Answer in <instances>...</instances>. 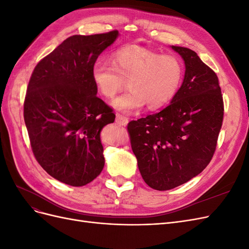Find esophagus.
<instances>
[{"label":"esophagus","mask_w":249,"mask_h":249,"mask_svg":"<svg viewBox=\"0 0 249 249\" xmlns=\"http://www.w3.org/2000/svg\"><path fill=\"white\" fill-rule=\"evenodd\" d=\"M115 122L117 124H119L120 125H126L127 124H129V119H127L126 117H124V115H122V114H116Z\"/></svg>","instance_id":"34e87169"}]
</instances>
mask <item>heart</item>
I'll list each match as a JSON object with an SVG mask.
<instances>
[{
    "mask_svg": "<svg viewBox=\"0 0 249 249\" xmlns=\"http://www.w3.org/2000/svg\"><path fill=\"white\" fill-rule=\"evenodd\" d=\"M93 84L106 99H112L127 82L129 92L111 103L112 107L131 114L147 106L157 110L168 105L182 85L184 66L172 55H161L139 46H127L117 50L112 64L97 61L91 70Z\"/></svg>",
    "mask_w": 249,
    "mask_h": 249,
    "instance_id": "obj_1",
    "label": "heart"
}]
</instances>
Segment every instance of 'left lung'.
<instances>
[{"label":"left lung","mask_w":249,"mask_h":249,"mask_svg":"<svg viewBox=\"0 0 249 249\" xmlns=\"http://www.w3.org/2000/svg\"><path fill=\"white\" fill-rule=\"evenodd\" d=\"M183 58L184 80L166 108L127 124L144 182L155 190L173 189L207 167L223 119L216 73L194 51L170 47Z\"/></svg>","instance_id":"8db88e82"}]
</instances>
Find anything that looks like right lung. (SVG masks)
<instances>
[{
	"mask_svg": "<svg viewBox=\"0 0 249 249\" xmlns=\"http://www.w3.org/2000/svg\"><path fill=\"white\" fill-rule=\"evenodd\" d=\"M118 31L73 35L36 65L27 88L24 118L36 160L66 185H87L105 165L103 127L115 114L96 96L91 70Z\"/></svg>",
	"mask_w": 249,
	"mask_h": 249,
	"instance_id": "right-lung-1",
	"label": "right lung"
}]
</instances>
